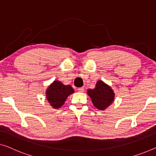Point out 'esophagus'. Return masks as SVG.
Wrapping results in <instances>:
<instances>
[{
	"label": "esophagus",
	"mask_w": 156,
	"mask_h": 156,
	"mask_svg": "<svg viewBox=\"0 0 156 156\" xmlns=\"http://www.w3.org/2000/svg\"><path fill=\"white\" fill-rule=\"evenodd\" d=\"M78 91L79 92H84V88H83V87H79V88H78Z\"/></svg>",
	"instance_id": "obj_1"
}]
</instances>
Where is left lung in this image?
Returning a JSON list of instances; mask_svg holds the SVG:
<instances>
[{
  "label": "left lung",
  "mask_w": 156,
  "mask_h": 156,
  "mask_svg": "<svg viewBox=\"0 0 156 156\" xmlns=\"http://www.w3.org/2000/svg\"><path fill=\"white\" fill-rule=\"evenodd\" d=\"M87 94L90 97L95 107L104 110L113 101L114 92L111 88L104 82L99 80L94 89H89Z\"/></svg>",
  "instance_id": "8db88e82"
}]
</instances>
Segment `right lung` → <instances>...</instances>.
Returning a JSON list of instances; mask_svg holds the SVG:
<instances>
[{
    "instance_id": "1",
    "label": "right lung",
    "mask_w": 156,
    "mask_h": 156,
    "mask_svg": "<svg viewBox=\"0 0 156 156\" xmlns=\"http://www.w3.org/2000/svg\"><path fill=\"white\" fill-rule=\"evenodd\" d=\"M74 92L71 85H64L59 81H54L46 91L47 99L50 105L58 108L63 105L69 95Z\"/></svg>"
}]
</instances>
